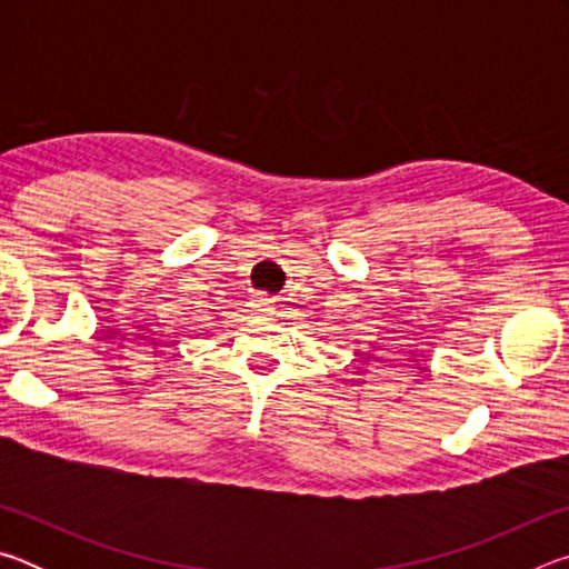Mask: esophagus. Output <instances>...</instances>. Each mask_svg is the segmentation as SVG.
I'll return each instance as SVG.
<instances>
[{
	"label": "esophagus",
	"mask_w": 569,
	"mask_h": 569,
	"mask_svg": "<svg viewBox=\"0 0 569 569\" xmlns=\"http://www.w3.org/2000/svg\"><path fill=\"white\" fill-rule=\"evenodd\" d=\"M253 308L258 313H276V301H273V298H266V296H256Z\"/></svg>",
	"instance_id": "1"
}]
</instances>
